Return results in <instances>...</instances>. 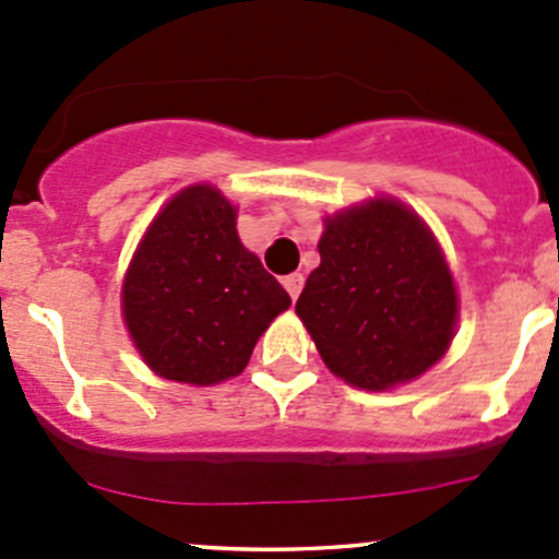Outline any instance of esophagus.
Masks as SVG:
<instances>
[{"label": "esophagus", "mask_w": 559, "mask_h": 559, "mask_svg": "<svg viewBox=\"0 0 559 559\" xmlns=\"http://www.w3.org/2000/svg\"><path fill=\"white\" fill-rule=\"evenodd\" d=\"M302 284H306V278H302V273H292V275H286V278H284V289L289 292L292 300H297V297H300Z\"/></svg>", "instance_id": "1"}]
</instances>
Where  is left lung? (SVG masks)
<instances>
[{"label": "left lung", "instance_id": "left-lung-1", "mask_svg": "<svg viewBox=\"0 0 559 559\" xmlns=\"http://www.w3.org/2000/svg\"><path fill=\"white\" fill-rule=\"evenodd\" d=\"M319 253L295 311L337 379L381 392L447 354L460 313L454 278L408 205L379 197L324 218Z\"/></svg>", "mask_w": 559, "mask_h": 559}]
</instances>
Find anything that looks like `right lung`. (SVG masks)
<instances>
[{
    "label": "right lung",
    "mask_w": 559,
    "mask_h": 559,
    "mask_svg": "<svg viewBox=\"0 0 559 559\" xmlns=\"http://www.w3.org/2000/svg\"><path fill=\"white\" fill-rule=\"evenodd\" d=\"M235 222L216 186L194 183L162 207L129 262L123 321L162 379L211 386L240 376L259 335L292 306Z\"/></svg>",
    "instance_id": "1"
}]
</instances>
